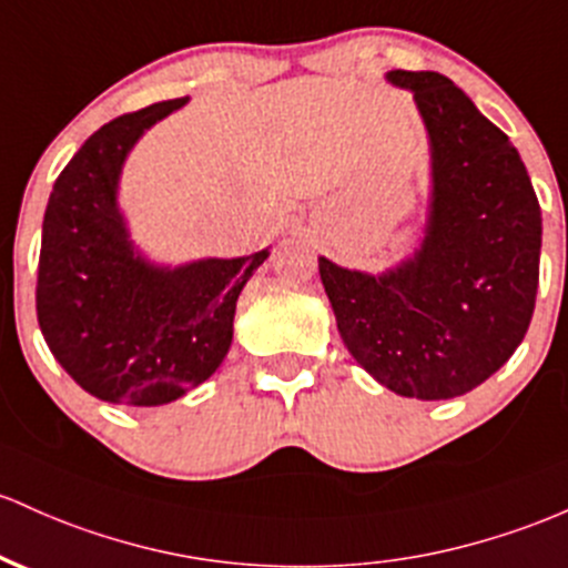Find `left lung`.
<instances>
[{"mask_svg":"<svg viewBox=\"0 0 568 568\" xmlns=\"http://www.w3.org/2000/svg\"><path fill=\"white\" fill-rule=\"evenodd\" d=\"M413 93L428 136L426 223L383 272L321 255L351 355L398 396L469 394L517 351L539 285L541 210L509 136L439 72H385Z\"/></svg>","mask_w":568,"mask_h":568,"instance_id":"1","label":"left lung"}]
</instances>
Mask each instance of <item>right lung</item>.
<instances>
[{"instance_id":"obj_1","label":"right lung","mask_w":568,"mask_h":568,"mask_svg":"<svg viewBox=\"0 0 568 568\" xmlns=\"http://www.w3.org/2000/svg\"><path fill=\"white\" fill-rule=\"evenodd\" d=\"M189 97L104 123L53 183L42 221L37 321L53 358L102 402L161 407L226 358L236 298L270 247L159 264L132 240L118 191L129 153Z\"/></svg>"}]
</instances>
